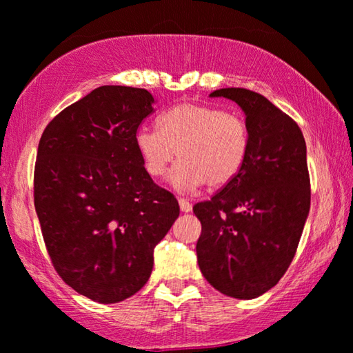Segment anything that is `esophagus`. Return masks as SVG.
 Segmentation results:
<instances>
[{
    "mask_svg": "<svg viewBox=\"0 0 353 353\" xmlns=\"http://www.w3.org/2000/svg\"><path fill=\"white\" fill-rule=\"evenodd\" d=\"M179 205H181V210L184 211V213H189V211H192V203L187 199H184V196H181L179 199Z\"/></svg>",
    "mask_w": 353,
    "mask_h": 353,
    "instance_id": "obj_1",
    "label": "esophagus"
}]
</instances>
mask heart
Wrapping results in <instances>:
<instances>
[{
    "instance_id": "heart-1",
    "label": "heart",
    "mask_w": 353,
    "mask_h": 353,
    "mask_svg": "<svg viewBox=\"0 0 353 353\" xmlns=\"http://www.w3.org/2000/svg\"><path fill=\"white\" fill-rule=\"evenodd\" d=\"M159 129L140 128L135 134L143 166L161 177L177 157L184 159L172 171L177 189L206 185L218 189L239 176L248 158L250 132L242 116L203 103L184 101L164 112Z\"/></svg>"
}]
</instances>
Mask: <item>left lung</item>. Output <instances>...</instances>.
<instances>
[{
  "instance_id": "left-lung-1",
  "label": "left lung",
  "mask_w": 353,
  "mask_h": 353,
  "mask_svg": "<svg viewBox=\"0 0 353 353\" xmlns=\"http://www.w3.org/2000/svg\"><path fill=\"white\" fill-rule=\"evenodd\" d=\"M210 97L242 108L250 150L236 179L194 206L196 258L221 294L255 299L279 283L297 252L312 199L307 145L297 122L260 93L219 88Z\"/></svg>"
}]
</instances>
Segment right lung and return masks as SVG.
Returning a JSON list of instances; mask_svg holds the SVG:
<instances>
[{"instance_id":"right-lung-1","label":"right lung","mask_w":353,"mask_h":353,"mask_svg":"<svg viewBox=\"0 0 353 353\" xmlns=\"http://www.w3.org/2000/svg\"><path fill=\"white\" fill-rule=\"evenodd\" d=\"M153 105L145 88L103 85L41 134L34 201L46 250L61 279L93 302L139 292L154 247L179 216L177 199L154 184L135 143Z\"/></svg>"}]
</instances>
